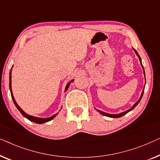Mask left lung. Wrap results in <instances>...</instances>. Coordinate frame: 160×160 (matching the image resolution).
<instances>
[{
    "instance_id": "obj_1",
    "label": "left lung",
    "mask_w": 160,
    "mask_h": 160,
    "mask_svg": "<svg viewBox=\"0 0 160 160\" xmlns=\"http://www.w3.org/2000/svg\"><path fill=\"white\" fill-rule=\"evenodd\" d=\"M133 50H134V51H135V53H136V55L138 56V58H139V60H140L141 64V66H142V68H143V74H144V76H145L144 69H143V65H142V63H141V57H140V56L138 55V52H137V51H136V50H135L134 48H133ZM143 91H144V89L143 90L142 93H141V96H140V98H139V99H138V102H137L136 103H135L134 104H133V106H132V107L131 108H130V109H129L128 110H127V111H125V112H121V113H120V114H109V113H107V112H102V111H101V110H98V109H96V110H97V111H98V112H100V114H103V115H104V116L109 117V118H120V117H122V116L125 115V114H127L128 112H130V111H132V110L134 108L136 107L137 105H138V103L139 102H140V101L141 100V98H142L143 94Z\"/></svg>"
}]
</instances>
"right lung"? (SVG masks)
Wrapping results in <instances>:
<instances>
[{"mask_svg": "<svg viewBox=\"0 0 160 160\" xmlns=\"http://www.w3.org/2000/svg\"><path fill=\"white\" fill-rule=\"evenodd\" d=\"M12 67H13V66H12ZM12 69H11L10 74H9V88H10V91H11V95H12V99H13V103H14V104H15V106H16V107H17V109H18V110H19V111L20 112H21V114H22V115H23L24 117H25V118H26L27 119H28L29 120L32 121V122H33L38 123V124H42V123L47 122H48V121H51V120H53V119L57 115L58 113H57L56 114H53V116H51V117H50V118H38V117L31 116V115H30V114H28L27 113H25V112H24L23 111V110H22V109H21V108H20L19 106L17 104V103L16 102V101H15V99H14V97H13V96L12 90ZM73 80H71L70 82H69L68 83H67V86H66V88H65V91H66L68 89L69 85H70V83H71L72 82Z\"/></svg>", "mask_w": 160, "mask_h": 160, "instance_id": "1", "label": "right lung"}]
</instances>
